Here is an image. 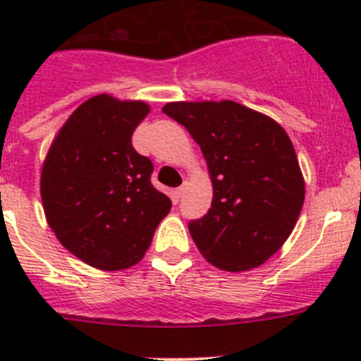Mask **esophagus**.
<instances>
[{
    "label": "esophagus",
    "instance_id": "34e87169",
    "mask_svg": "<svg viewBox=\"0 0 361 361\" xmlns=\"http://www.w3.org/2000/svg\"><path fill=\"white\" fill-rule=\"evenodd\" d=\"M184 191H186V186H180V188H177V190H175V197H177V199H183Z\"/></svg>",
    "mask_w": 361,
    "mask_h": 361
}]
</instances>
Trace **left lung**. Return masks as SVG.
Masks as SVG:
<instances>
[{"instance_id":"left-lung-1","label":"left lung","mask_w":361,"mask_h":361,"mask_svg":"<svg viewBox=\"0 0 361 361\" xmlns=\"http://www.w3.org/2000/svg\"><path fill=\"white\" fill-rule=\"evenodd\" d=\"M162 111L190 132L212 177V208L188 226L200 255L231 273L262 266L304 206V177L286 130L235 101H178Z\"/></svg>"}]
</instances>
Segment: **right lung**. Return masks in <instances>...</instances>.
<instances>
[{"mask_svg": "<svg viewBox=\"0 0 361 361\" xmlns=\"http://www.w3.org/2000/svg\"><path fill=\"white\" fill-rule=\"evenodd\" d=\"M145 101L99 94L66 119L41 170V200L57 240L88 266H135L171 200L152 186L153 164L132 146Z\"/></svg>", "mask_w": 361, "mask_h": 361, "instance_id": "1", "label": "right lung"}]
</instances>
